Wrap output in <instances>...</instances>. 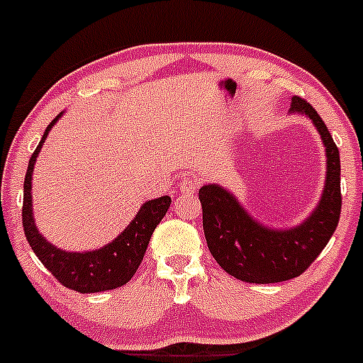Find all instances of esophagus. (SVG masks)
I'll use <instances>...</instances> for the list:
<instances>
[{"mask_svg":"<svg viewBox=\"0 0 363 363\" xmlns=\"http://www.w3.org/2000/svg\"><path fill=\"white\" fill-rule=\"evenodd\" d=\"M178 189H180L183 194H192L194 190L197 189V185L196 182H192L190 178H183V180L178 183Z\"/></svg>","mask_w":363,"mask_h":363,"instance_id":"obj_1","label":"esophagus"}]
</instances>
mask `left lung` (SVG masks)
Segmentation results:
<instances>
[{
    "instance_id": "8db88e82",
    "label": "left lung",
    "mask_w": 363,
    "mask_h": 363,
    "mask_svg": "<svg viewBox=\"0 0 363 363\" xmlns=\"http://www.w3.org/2000/svg\"><path fill=\"white\" fill-rule=\"evenodd\" d=\"M290 113L304 115L318 130L327 157L325 186L316 208L301 223L276 229L253 218L218 183L199 189L208 248L225 272L246 283H279L301 276L337 229L341 215V160L332 134L308 101L292 98Z\"/></svg>"
}]
</instances>
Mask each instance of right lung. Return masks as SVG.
Returning <instances> with one entry per match:
<instances>
[{
  "label": "right lung",
  "mask_w": 363,
  "mask_h": 363,
  "mask_svg": "<svg viewBox=\"0 0 363 363\" xmlns=\"http://www.w3.org/2000/svg\"><path fill=\"white\" fill-rule=\"evenodd\" d=\"M59 113L45 129L42 141L33 152L24 180V204H22V225L29 246L45 267L61 281L66 289L80 294H96L113 290L125 285L143 260L152 234L171 204L169 196L157 197L141 204L133 222L108 245L91 252H66L48 242L35 223L33 215V169L42 152L48 133L61 118Z\"/></svg>",
  "instance_id": "obj_1"
}]
</instances>
